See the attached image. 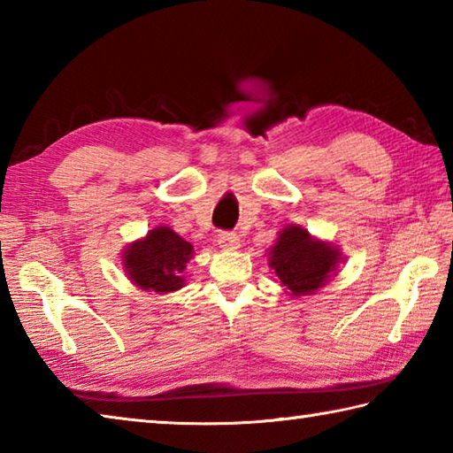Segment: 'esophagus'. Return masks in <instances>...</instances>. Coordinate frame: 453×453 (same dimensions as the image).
I'll use <instances>...</instances> for the list:
<instances>
[{"label": "esophagus", "instance_id": "34e87169", "mask_svg": "<svg viewBox=\"0 0 453 453\" xmlns=\"http://www.w3.org/2000/svg\"><path fill=\"white\" fill-rule=\"evenodd\" d=\"M218 245L224 249V251H237V249L242 247V242H239V237L232 232H221L218 235Z\"/></svg>", "mask_w": 453, "mask_h": 453}]
</instances>
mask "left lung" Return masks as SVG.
I'll return each mask as SVG.
<instances>
[{
	"label": "left lung",
	"mask_w": 453,
	"mask_h": 453,
	"mask_svg": "<svg viewBox=\"0 0 453 453\" xmlns=\"http://www.w3.org/2000/svg\"><path fill=\"white\" fill-rule=\"evenodd\" d=\"M342 263L339 245L313 237L302 226H286L268 249V266L276 273L286 294L313 296L331 280Z\"/></svg>",
	"instance_id": "left-lung-1"
}]
</instances>
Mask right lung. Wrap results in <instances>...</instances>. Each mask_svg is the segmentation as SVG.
Returning <instances> with one entry per match:
<instances>
[{
  "instance_id": "obj_1",
  "label": "right lung",
  "mask_w": 453,
  "mask_h": 453,
  "mask_svg": "<svg viewBox=\"0 0 453 453\" xmlns=\"http://www.w3.org/2000/svg\"><path fill=\"white\" fill-rule=\"evenodd\" d=\"M195 249L169 226H156L122 249V268L143 292L173 294L187 284V265Z\"/></svg>"
}]
</instances>
